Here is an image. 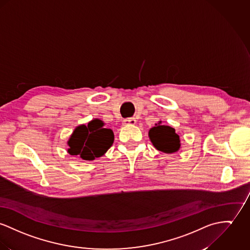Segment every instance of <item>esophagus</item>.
Returning <instances> with one entry per match:
<instances>
[{
    "instance_id": "esophagus-1",
    "label": "esophagus",
    "mask_w": 250,
    "mask_h": 250,
    "mask_svg": "<svg viewBox=\"0 0 250 250\" xmlns=\"http://www.w3.org/2000/svg\"><path fill=\"white\" fill-rule=\"evenodd\" d=\"M135 124H136V120L134 118H127L123 121L124 125H134Z\"/></svg>"
}]
</instances>
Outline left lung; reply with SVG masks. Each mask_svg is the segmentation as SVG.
Returning a JSON list of instances; mask_svg holds the SVG:
<instances>
[{
    "label": "left lung",
    "instance_id": "8db88e82",
    "mask_svg": "<svg viewBox=\"0 0 250 250\" xmlns=\"http://www.w3.org/2000/svg\"><path fill=\"white\" fill-rule=\"evenodd\" d=\"M148 137L154 147L164 153H175L181 147L180 136L170 125H162V121H159L149 129Z\"/></svg>",
    "mask_w": 250,
    "mask_h": 250
}]
</instances>
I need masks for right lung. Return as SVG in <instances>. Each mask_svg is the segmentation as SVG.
Masks as SVG:
<instances>
[{
  "label": "right lung",
  "mask_w": 250,
  "mask_h": 250,
  "mask_svg": "<svg viewBox=\"0 0 250 250\" xmlns=\"http://www.w3.org/2000/svg\"><path fill=\"white\" fill-rule=\"evenodd\" d=\"M104 126V123L100 119H93L87 125H78L67 141V152L84 161L102 157L114 142L113 131Z\"/></svg>",
  "instance_id": "1"
}]
</instances>
